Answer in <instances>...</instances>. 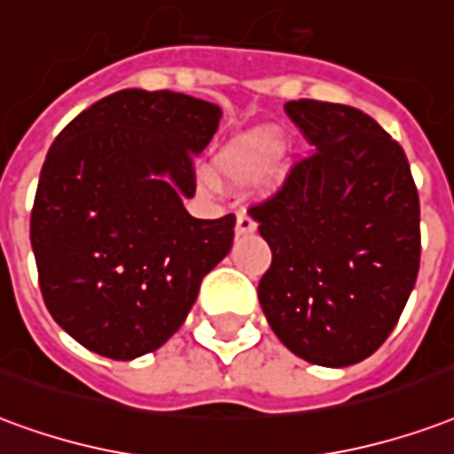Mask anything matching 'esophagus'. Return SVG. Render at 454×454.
<instances>
[{
    "label": "esophagus",
    "mask_w": 454,
    "mask_h": 454,
    "mask_svg": "<svg viewBox=\"0 0 454 454\" xmlns=\"http://www.w3.org/2000/svg\"><path fill=\"white\" fill-rule=\"evenodd\" d=\"M254 228H257V221H254L250 214H245V211H238V218H236V233H238V236H247V233H253Z\"/></svg>",
    "instance_id": "esophagus-1"
}]
</instances>
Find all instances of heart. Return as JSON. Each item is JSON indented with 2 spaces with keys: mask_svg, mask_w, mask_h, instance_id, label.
<instances>
[{
  "mask_svg": "<svg viewBox=\"0 0 454 454\" xmlns=\"http://www.w3.org/2000/svg\"><path fill=\"white\" fill-rule=\"evenodd\" d=\"M278 153H281V142L277 134L270 129H260L228 144L226 149L218 153L216 166L221 176H226L228 180L247 183L267 173L271 163L278 159Z\"/></svg>",
  "mask_w": 454,
  "mask_h": 454,
  "instance_id": "obj_1",
  "label": "heart"
}]
</instances>
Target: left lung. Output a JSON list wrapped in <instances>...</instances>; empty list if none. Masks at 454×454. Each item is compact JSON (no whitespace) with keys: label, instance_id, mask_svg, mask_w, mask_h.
I'll use <instances>...</instances> for the list:
<instances>
[{"label":"left lung","instance_id":"1","mask_svg":"<svg viewBox=\"0 0 454 454\" xmlns=\"http://www.w3.org/2000/svg\"><path fill=\"white\" fill-rule=\"evenodd\" d=\"M315 149L247 214L271 247L257 286L284 347L344 368L385 344L421 262V207L404 149L364 110L288 100Z\"/></svg>","mask_w":454,"mask_h":454}]
</instances>
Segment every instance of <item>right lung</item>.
Segmentation results:
<instances>
[{
    "label": "right lung",
    "instance_id": "obj_1",
    "mask_svg": "<svg viewBox=\"0 0 454 454\" xmlns=\"http://www.w3.org/2000/svg\"><path fill=\"white\" fill-rule=\"evenodd\" d=\"M218 120L207 100L124 89L50 146L30 245L50 315L90 351L132 361L163 347L231 250L236 216L194 218L180 200Z\"/></svg>",
    "mask_w": 454,
    "mask_h": 454
}]
</instances>
